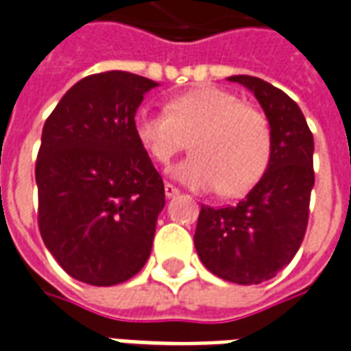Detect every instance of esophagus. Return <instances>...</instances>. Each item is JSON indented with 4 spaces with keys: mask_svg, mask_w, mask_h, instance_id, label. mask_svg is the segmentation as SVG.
Returning <instances> with one entry per match:
<instances>
[{
    "mask_svg": "<svg viewBox=\"0 0 351 351\" xmlns=\"http://www.w3.org/2000/svg\"><path fill=\"white\" fill-rule=\"evenodd\" d=\"M164 195L168 196V198H171V196L180 195V189L173 187L171 183H166V185H164Z\"/></svg>",
    "mask_w": 351,
    "mask_h": 351,
    "instance_id": "esophagus-1",
    "label": "esophagus"
}]
</instances>
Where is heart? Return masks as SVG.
<instances>
[{
  "label": "heart",
  "instance_id": "b5f03b06",
  "mask_svg": "<svg viewBox=\"0 0 351 351\" xmlns=\"http://www.w3.org/2000/svg\"><path fill=\"white\" fill-rule=\"evenodd\" d=\"M134 132L158 164L170 162L191 140L193 155L178 164L171 176L195 191L221 187L225 196L250 191L267 170L272 149L265 115L215 86L176 96L162 111L138 109Z\"/></svg>",
  "mask_w": 351,
  "mask_h": 351
}]
</instances>
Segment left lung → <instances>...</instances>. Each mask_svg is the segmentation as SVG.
<instances>
[{"mask_svg": "<svg viewBox=\"0 0 351 351\" xmlns=\"http://www.w3.org/2000/svg\"><path fill=\"white\" fill-rule=\"evenodd\" d=\"M259 100L270 124L267 171L234 206H202L195 247L204 267L240 285L267 282L287 267L308 227L314 187V136L300 108L259 77L232 75Z\"/></svg>", "mask_w": 351, "mask_h": 351, "instance_id": "8db88e82", "label": "left lung"}]
</instances>
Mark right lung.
Wrapping results in <instances>:
<instances>
[{
  "instance_id": "1",
  "label": "right lung",
  "mask_w": 351,
  "mask_h": 351,
  "mask_svg": "<svg viewBox=\"0 0 351 351\" xmlns=\"http://www.w3.org/2000/svg\"><path fill=\"white\" fill-rule=\"evenodd\" d=\"M158 83L128 71L81 79L43 126L37 223L47 250L79 282L117 285L140 272L164 208V183L134 132Z\"/></svg>"
}]
</instances>
